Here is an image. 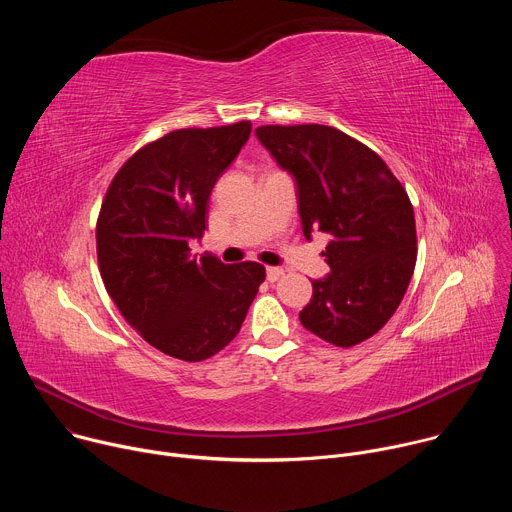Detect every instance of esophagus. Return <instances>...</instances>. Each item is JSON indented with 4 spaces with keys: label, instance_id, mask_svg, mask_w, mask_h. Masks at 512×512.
<instances>
[{
    "label": "esophagus",
    "instance_id": "esophagus-1",
    "mask_svg": "<svg viewBox=\"0 0 512 512\" xmlns=\"http://www.w3.org/2000/svg\"><path fill=\"white\" fill-rule=\"evenodd\" d=\"M285 271L281 267H267V279L269 281H277Z\"/></svg>",
    "mask_w": 512,
    "mask_h": 512
}]
</instances>
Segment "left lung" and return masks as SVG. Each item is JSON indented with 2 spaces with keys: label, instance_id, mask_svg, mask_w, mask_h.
Returning a JSON list of instances; mask_svg holds the SVG:
<instances>
[{
  "label": "left lung",
  "instance_id": "left-lung-1",
  "mask_svg": "<svg viewBox=\"0 0 512 512\" xmlns=\"http://www.w3.org/2000/svg\"><path fill=\"white\" fill-rule=\"evenodd\" d=\"M259 141L296 178L302 231L330 235V265L312 279L300 312L306 330L334 346L377 334L409 287L417 235L411 200L389 166L367 145L328 125H261Z\"/></svg>",
  "mask_w": 512,
  "mask_h": 512
}]
</instances>
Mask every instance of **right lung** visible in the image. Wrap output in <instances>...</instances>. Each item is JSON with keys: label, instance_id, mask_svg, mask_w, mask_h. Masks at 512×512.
Masks as SVG:
<instances>
[{"label": "right lung", "instance_id": "1", "mask_svg": "<svg viewBox=\"0 0 512 512\" xmlns=\"http://www.w3.org/2000/svg\"><path fill=\"white\" fill-rule=\"evenodd\" d=\"M251 135V121L176 129L143 145L111 180L97 218L107 294L139 336L168 356L200 362L241 330L265 267L190 255L208 198Z\"/></svg>", "mask_w": 512, "mask_h": 512}]
</instances>
